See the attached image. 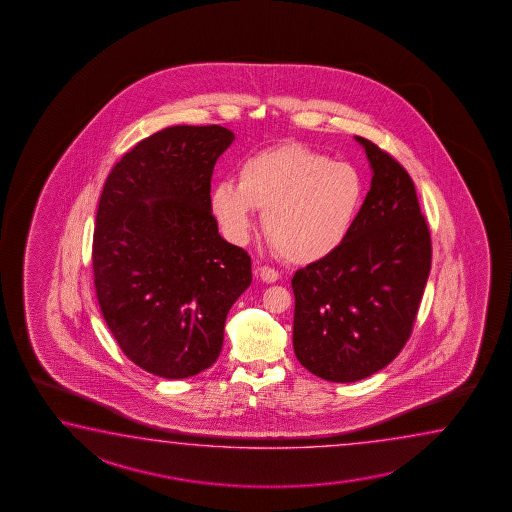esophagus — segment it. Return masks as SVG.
<instances>
[{
    "mask_svg": "<svg viewBox=\"0 0 512 512\" xmlns=\"http://www.w3.org/2000/svg\"><path fill=\"white\" fill-rule=\"evenodd\" d=\"M256 274H258L265 283H274V281H278V278H280V272L274 271L272 267H267V265H258V267H256Z\"/></svg>",
    "mask_w": 512,
    "mask_h": 512,
    "instance_id": "1",
    "label": "esophagus"
}]
</instances>
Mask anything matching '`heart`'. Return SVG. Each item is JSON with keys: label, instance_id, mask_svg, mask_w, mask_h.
<instances>
[{"label": "heart", "instance_id": "heart-1", "mask_svg": "<svg viewBox=\"0 0 512 512\" xmlns=\"http://www.w3.org/2000/svg\"><path fill=\"white\" fill-rule=\"evenodd\" d=\"M363 185L345 161H331L298 143L252 154L238 183L218 181L211 209L232 243H245L256 209L276 251L294 263L318 261L340 247L360 209Z\"/></svg>", "mask_w": 512, "mask_h": 512}]
</instances>
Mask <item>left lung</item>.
I'll return each mask as SVG.
<instances>
[{
  "label": "left lung",
  "mask_w": 512,
  "mask_h": 512,
  "mask_svg": "<svg viewBox=\"0 0 512 512\" xmlns=\"http://www.w3.org/2000/svg\"><path fill=\"white\" fill-rule=\"evenodd\" d=\"M356 141L371 191L340 247L292 278L296 358L336 383L363 380L400 354L431 272V232L411 176L372 141Z\"/></svg>",
  "instance_id": "1"
}]
</instances>
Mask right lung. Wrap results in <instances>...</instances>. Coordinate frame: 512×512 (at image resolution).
Instances as JSON below:
<instances>
[{
  "label": "right lung",
  "instance_id": "add662e5",
  "mask_svg": "<svg viewBox=\"0 0 512 512\" xmlns=\"http://www.w3.org/2000/svg\"><path fill=\"white\" fill-rule=\"evenodd\" d=\"M234 141L220 125H174L141 140L103 185L92 241L101 314L143 371L181 380L220 356L251 256L212 216L214 165Z\"/></svg>",
  "mask_w": 512,
  "mask_h": 512
}]
</instances>
